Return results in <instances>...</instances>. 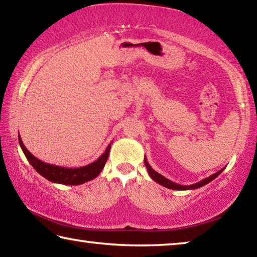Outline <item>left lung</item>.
<instances>
[{"instance_id":"left-lung-1","label":"left lung","mask_w":257,"mask_h":257,"mask_svg":"<svg viewBox=\"0 0 257 257\" xmlns=\"http://www.w3.org/2000/svg\"><path fill=\"white\" fill-rule=\"evenodd\" d=\"M144 162H145V167H146V169H147V172H149V175H150V177L152 178V179L158 182V184L162 185L163 187H165V188L175 189V190H191V189H197V188H199V187L205 186V185L208 184V182H211L213 179H215V178H216L217 176H219L220 173L224 170V168H223V169H221V170H219L217 172H215L214 175L207 177V178H205V179H203V180H201L199 182H196V184L189 185V186H185V185L176 184V182H173V181H171V180L167 179V178L163 177L162 175H160L159 172H156V171L154 170V169L151 167L150 163L147 162V159H146V158H144Z\"/></svg>"}]
</instances>
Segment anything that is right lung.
I'll return each mask as SVG.
<instances>
[{
    "mask_svg": "<svg viewBox=\"0 0 257 257\" xmlns=\"http://www.w3.org/2000/svg\"><path fill=\"white\" fill-rule=\"evenodd\" d=\"M18 137H19V144H20L21 150H23L26 158H27V160L29 161V163L33 165L35 170L49 181L56 182V184H62V185H71V186L81 185V184H85L87 181L94 179V178H96L103 170L111 149V144H108L105 152H104V153L99 156L96 161H94L93 163L85 165V167L64 168V167H59V165L45 163L43 162V161L38 160L36 156H34L27 149H26V146L24 145V143L20 138V135Z\"/></svg>",
    "mask_w": 257,
    "mask_h": 257,
    "instance_id": "1",
    "label": "right lung"
}]
</instances>
